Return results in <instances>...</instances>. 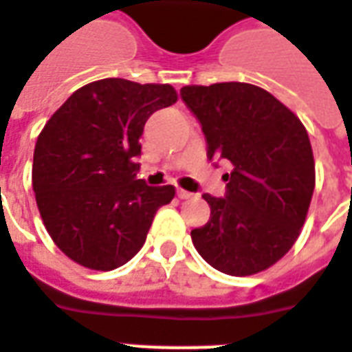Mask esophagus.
Returning <instances> with one entry per match:
<instances>
[{
  "mask_svg": "<svg viewBox=\"0 0 352 352\" xmlns=\"http://www.w3.org/2000/svg\"><path fill=\"white\" fill-rule=\"evenodd\" d=\"M177 196L181 197V199H190V197H194V194L192 192H186V190L179 188L177 190Z\"/></svg>",
  "mask_w": 352,
  "mask_h": 352,
  "instance_id": "obj_1",
  "label": "esophagus"
}]
</instances>
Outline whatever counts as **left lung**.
I'll return each mask as SVG.
<instances>
[{
    "mask_svg": "<svg viewBox=\"0 0 352 352\" xmlns=\"http://www.w3.org/2000/svg\"><path fill=\"white\" fill-rule=\"evenodd\" d=\"M184 104L201 123L209 158L233 166L226 197L203 194L210 220L192 242L229 276L267 270L293 248L315 188L314 151L300 119L252 83L186 85Z\"/></svg>",
    "mask_w": 352,
    "mask_h": 352,
    "instance_id": "1",
    "label": "left lung"
}]
</instances>
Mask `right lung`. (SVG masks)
Segmentation results:
<instances>
[{
	"instance_id": "obj_1",
	"label": "right lung",
	"mask_w": 352,
	"mask_h": 352,
	"mask_svg": "<svg viewBox=\"0 0 352 352\" xmlns=\"http://www.w3.org/2000/svg\"><path fill=\"white\" fill-rule=\"evenodd\" d=\"M177 102L169 83L104 78L83 85L44 124L31 181L44 228L72 261L113 270L142 250L175 186L136 179L143 126Z\"/></svg>"
}]
</instances>
